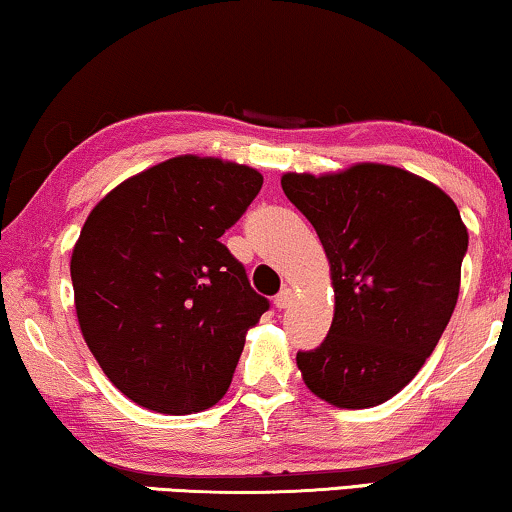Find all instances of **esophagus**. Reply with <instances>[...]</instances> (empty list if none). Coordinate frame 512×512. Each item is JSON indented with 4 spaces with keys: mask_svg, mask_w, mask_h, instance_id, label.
<instances>
[{
    "mask_svg": "<svg viewBox=\"0 0 512 512\" xmlns=\"http://www.w3.org/2000/svg\"><path fill=\"white\" fill-rule=\"evenodd\" d=\"M292 299H294V292L290 290V287H285V290H280L278 297L273 299V304H276L278 311H285V308H290Z\"/></svg>",
    "mask_w": 512,
    "mask_h": 512,
    "instance_id": "1",
    "label": "esophagus"
}]
</instances>
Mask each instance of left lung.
Here are the masks:
<instances>
[{"label": "left lung", "instance_id": "8db88e82", "mask_svg": "<svg viewBox=\"0 0 512 512\" xmlns=\"http://www.w3.org/2000/svg\"><path fill=\"white\" fill-rule=\"evenodd\" d=\"M280 185L318 232L336 297L325 341L297 352L304 383L338 408L385 403L417 376L457 306L469 248L459 208L390 164L285 174Z\"/></svg>", "mask_w": 512, "mask_h": 512}]
</instances>
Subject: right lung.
I'll return each mask as SVG.
<instances>
[{"instance_id":"1","label":"right lung","mask_w":512,"mask_h":512,"mask_svg":"<svg viewBox=\"0 0 512 512\" xmlns=\"http://www.w3.org/2000/svg\"><path fill=\"white\" fill-rule=\"evenodd\" d=\"M262 181L246 164L181 155L127 178L85 220L71 255L78 325L139 406L190 415L229 390L269 299L220 236Z\"/></svg>"}]
</instances>
